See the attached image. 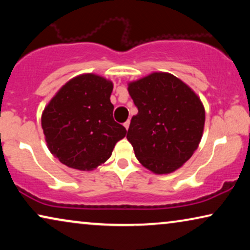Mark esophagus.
I'll return each mask as SVG.
<instances>
[{
    "mask_svg": "<svg viewBox=\"0 0 250 250\" xmlns=\"http://www.w3.org/2000/svg\"><path fill=\"white\" fill-rule=\"evenodd\" d=\"M124 126H125L126 129H128V127H129V119H127V121L124 123Z\"/></svg>",
    "mask_w": 250,
    "mask_h": 250,
    "instance_id": "34e87169",
    "label": "esophagus"
}]
</instances>
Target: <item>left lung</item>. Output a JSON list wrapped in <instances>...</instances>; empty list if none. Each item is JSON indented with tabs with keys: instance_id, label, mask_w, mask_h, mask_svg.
Returning a JSON list of instances; mask_svg holds the SVG:
<instances>
[{
	"instance_id": "left-lung-1",
	"label": "left lung",
	"mask_w": 250,
	"mask_h": 250,
	"mask_svg": "<svg viewBox=\"0 0 250 250\" xmlns=\"http://www.w3.org/2000/svg\"><path fill=\"white\" fill-rule=\"evenodd\" d=\"M138 108L126 138L143 166L156 174L172 173L196 151L203 136L205 109L179 78L153 73L128 84Z\"/></svg>"
}]
</instances>
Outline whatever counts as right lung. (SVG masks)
I'll list each match as a JSON object with an SVG mask.
<instances>
[{
  "label": "right lung",
  "instance_id": "obj_1",
  "mask_svg": "<svg viewBox=\"0 0 250 250\" xmlns=\"http://www.w3.org/2000/svg\"><path fill=\"white\" fill-rule=\"evenodd\" d=\"M112 87L104 77L81 75L64 84L44 109V135L60 163L81 170L97 168L126 135L112 117Z\"/></svg>",
  "mask_w": 250,
  "mask_h": 250
}]
</instances>
